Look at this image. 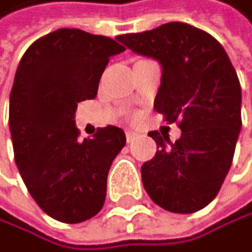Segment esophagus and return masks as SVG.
I'll return each instance as SVG.
<instances>
[{"instance_id": "34e87169", "label": "esophagus", "mask_w": 252, "mask_h": 252, "mask_svg": "<svg viewBox=\"0 0 252 252\" xmlns=\"http://www.w3.org/2000/svg\"><path fill=\"white\" fill-rule=\"evenodd\" d=\"M125 136H127V141H128V143H131V141H135L136 139V133L135 131H133V130H127V131H125Z\"/></svg>"}]
</instances>
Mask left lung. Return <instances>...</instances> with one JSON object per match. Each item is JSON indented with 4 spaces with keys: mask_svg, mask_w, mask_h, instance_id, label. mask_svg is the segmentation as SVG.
Here are the masks:
<instances>
[{
    "mask_svg": "<svg viewBox=\"0 0 252 252\" xmlns=\"http://www.w3.org/2000/svg\"><path fill=\"white\" fill-rule=\"evenodd\" d=\"M117 40L160 61L161 86L154 108L182 130L174 144L169 136L149 133L157 154L141 166L147 194L172 213L204 209L227 176L242 128V88L227 53L209 32L180 22Z\"/></svg>",
    "mask_w": 252,
    "mask_h": 252,
    "instance_id": "1",
    "label": "left lung"
}]
</instances>
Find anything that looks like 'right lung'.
<instances>
[{"instance_id":"1","label":"right lung","mask_w":252,"mask_h":252,"mask_svg":"<svg viewBox=\"0 0 252 252\" xmlns=\"http://www.w3.org/2000/svg\"><path fill=\"white\" fill-rule=\"evenodd\" d=\"M125 47L81 30L53 31L25 51L10 91L9 127L22 179L37 205L61 222L101 210L108 171L125 146L114 125L78 141L75 111L95 98L109 58Z\"/></svg>"}]
</instances>
